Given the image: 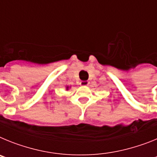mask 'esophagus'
I'll list each match as a JSON object with an SVG mask.
<instances>
[{
  "label": "esophagus",
  "instance_id": "obj_1",
  "mask_svg": "<svg viewBox=\"0 0 157 157\" xmlns=\"http://www.w3.org/2000/svg\"><path fill=\"white\" fill-rule=\"evenodd\" d=\"M89 84H90V82L89 81H81V82H80V85L83 86H88Z\"/></svg>",
  "mask_w": 157,
  "mask_h": 157
}]
</instances>
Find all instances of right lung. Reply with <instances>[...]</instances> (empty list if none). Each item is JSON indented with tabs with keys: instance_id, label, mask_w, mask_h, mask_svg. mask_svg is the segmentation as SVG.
Listing matches in <instances>:
<instances>
[{
	"instance_id": "1",
	"label": "right lung",
	"mask_w": 157,
	"mask_h": 157,
	"mask_svg": "<svg viewBox=\"0 0 157 157\" xmlns=\"http://www.w3.org/2000/svg\"><path fill=\"white\" fill-rule=\"evenodd\" d=\"M70 88H71V86H66V90H68Z\"/></svg>"
}]
</instances>
